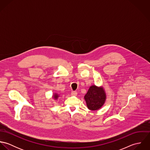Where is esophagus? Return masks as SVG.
I'll return each instance as SVG.
<instances>
[{
  "label": "esophagus",
  "mask_w": 150,
  "mask_h": 150,
  "mask_svg": "<svg viewBox=\"0 0 150 150\" xmlns=\"http://www.w3.org/2000/svg\"><path fill=\"white\" fill-rule=\"evenodd\" d=\"M71 94L72 95H73V96H77V92L76 91H71Z\"/></svg>",
  "instance_id": "1"
}]
</instances>
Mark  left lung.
<instances>
[{
  "mask_svg": "<svg viewBox=\"0 0 150 150\" xmlns=\"http://www.w3.org/2000/svg\"><path fill=\"white\" fill-rule=\"evenodd\" d=\"M106 98L103 88L95 86H90L84 96L86 106L91 110L99 109L105 103Z\"/></svg>",
  "mask_w": 150,
  "mask_h": 150,
  "instance_id": "8db88e82",
  "label": "left lung"
}]
</instances>
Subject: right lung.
I'll return each instance as SVG.
<instances>
[{
	"instance_id": "add662e5",
	"label": "right lung",
	"mask_w": 150,
	"mask_h": 150,
	"mask_svg": "<svg viewBox=\"0 0 150 150\" xmlns=\"http://www.w3.org/2000/svg\"><path fill=\"white\" fill-rule=\"evenodd\" d=\"M54 98L55 99H57L58 98V95H57V94H55V95H54Z\"/></svg>"
}]
</instances>
